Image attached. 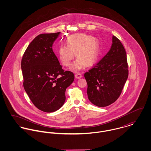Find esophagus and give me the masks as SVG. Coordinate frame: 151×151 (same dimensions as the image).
Segmentation results:
<instances>
[{
    "instance_id": "esophagus-1",
    "label": "esophagus",
    "mask_w": 151,
    "mask_h": 151,
    "mask_svg": "<svg viewBox=\"0 0 151 151\" xmlns=\"http://www.w3.org/2000/svg\"><path fill=\"white\" fill-rule=\"evenodd\" d=\"M75 77L76 78H77V79H80V78H81L82 77V75L80 73H77V74H75Z\"/></svg>"
}]
</instances>
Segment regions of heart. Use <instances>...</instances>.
Segmentation results:
<instances>
[{
  "label": "heart",
  "instance_id": "obj_1",
  "mask_svg": "<svg viewBox=\"0 0 151 151\" xmlns=\"http://www.w3.org/2000/svg\"><path fill=\"white\" fill-rule=\"evenodd\" d=\"M66 43L67 46H60L58 51L59 59L65 66L71 65L74 53L78 59L72 67L76 71L81 70L85 65H93L96 60L99 44L96 38L85 34H76L68 37Z\"/></svg>",
  "mask_w": 151,
  "mask_h": 151
}]
</instances>
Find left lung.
Here are the masks:
<instances>
[{
	"instance_id": "obj_1",
	"label": "left lung",
	"mask_w": 151,
	"mask_h": 151,
	"mask_svg": "<svg viewBox=\"0 0 151 151\" xmlns=\"http://www.w3.org/2000/svg\"><path fill=\"white\" fill-rule=\"evenodd\" d=\"M128 76L126 50L120 41L113 36L107 54L84 74L88 99L98 107L111 105L120 96Z\"/></svg>"
}]
</instances>
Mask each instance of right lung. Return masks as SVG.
<instances>
[{
  "label": "right lung",
  "mask_w": 151,
  "mask_h": 151,
  "mask_svg": "<svg viewBox=\"0 0 151 151\" xmlns=\"http://www.w3.org/2000/svg\"><path fill=\"white\" fill-rule=\"evenodd\" d=\"M60 33L36 37L22 60L24 89L33 104L47 113L55 111L63 105L65 89L74 80L72 72L62 68L52 49Z\"/></svg>",
  "instance_id": "1"
}]
</instances>
